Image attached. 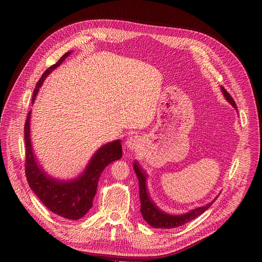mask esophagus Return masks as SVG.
Wrapping results in <instances>:
<instances>
[{
  "instance_id": "obj_1",
  "label": "esophagus",
  "mask_w": 262,
  "mask_h": 262,
  "mask_svg": "<svg viewBox=\"0 0 262 262\" xmlns=\"http://www.w3.org/2000/svg\"><path fill=\"white\" fill-rule=\"evenodd\" d=\"M125 146L129 154H134L141 148V141L138 136H132L125 141Z\"/></svg>"
}]
</instances>
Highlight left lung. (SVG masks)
<instances>
[{"label": "left lung", "mask_w": 262, "mask_h": 262, "mask_svg": "<svg viewBox=\"0 0 262 262\" xmlns=\"http://www.w3.org/2000/svg\"><path fill=\"white\" fill-rule=\"evenodd\" d=\"M221 90L225 96L226 100L232 104V106L237 110L236 104L233 100V98L230 96V94L224 89L221 86ZM134 169L136 172V175L139 179V194H140V200H141V208L140 211L143 215V219L154 228H160V229H172L179 227L181 225H184L185 223H188L200 214H202L206 209L210 207V205L214 202L213 199L211 202L207 203L204 206L197 207L195 209L190 210L189 212H185L183 214H169L162 209H160L157 204L154 202V200L150 198V195L148 193L147 189V184H146V179H147V174L146 172L141 168L139 163L135 161L134 163Z\"/></svg>", "instance_id": "left-lung-1"}]
</instances>
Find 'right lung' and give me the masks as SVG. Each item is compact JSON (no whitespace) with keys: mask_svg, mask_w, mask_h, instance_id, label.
Returning a JSON list of instances; mask_svg holds the SVG:
<instances>
[{"mask_svg":"<svg viewBox=\"0 0 262 262\" xmlns=\"http://www.w3.org/2000/svg\"><path fill=\"white\" fill-rule=\"evenodd\" d=\"M64 54L60 60L48 68L42 77L37 82L34 89L32 102L35 101L39 88L46 78L70 55ZM31 111L25 124L26 143V176L31 190L40 201L54 213L68 220L83 217L92 207L93 198L96 194L97 183L104 168L112 162L120 160L122 157L121 141L116 140L101 146L93 155L85 170L76 178L60 180L48 175L42 166L37 161L32 147L30 134Z\"/></svg>","mask_w":262,"mask_h":262,"instance_id":"obj_1","label":"right lung"}]
</instances>
